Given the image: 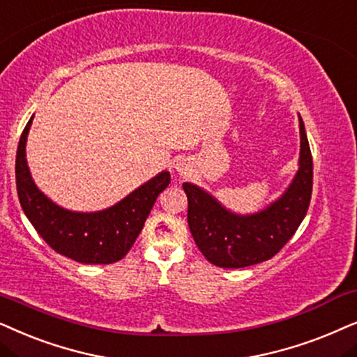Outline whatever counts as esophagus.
I'll return each instance as SVG.
<instances>
[{
  "instance_id": "obj_1",
  "label": "esophagus",
  "mask_w": 357,
  "mask_h": 357,
  "mask_svg": "<svg viewBox=\"0 0 357 357\" xmlns=\"http://www.w3.org/2000/svg\"><path fill=\"white\" fill-rule=\"evenodd\" d=\"M174 168H176V171H178V173L181 174V176H186V174L189 173V165H188V160H184V158L176 160Z\"/></svg>"
}]
</instances>
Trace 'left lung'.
Masks as SVG:
<instances>
[{
	"instance_id": "1",
	"label": "left lung",
	"mask_w": 357,
	"mask_h": 357,
	"mask_svg": "<svg viewBox=\"0 0 357 357\" xmlns=\"http://www.w3.org/2000/svg\"><path fill=\"white\" fill-rule=\"evenodd\" d=\"M301 155L291 184L269 206L253 213H235L197 184L184 183L188 223L197 248L218 268H246L268 261L292 238L308 211L313 161L305 126L298 116Z\"/></svg>"
}]
</instances>
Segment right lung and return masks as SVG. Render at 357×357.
<instances>
[{"label": "right lung", "instance_id": "obj_1", "mask_svg": "<svg viewBox=\"0 0 357 357\" xmlns=\"http://www.w3.org/2000/svg\"><path fill=\"white\" fill-rule=\"evenodd\" d=\"M32 119L27 122L16 155L19 202L32 227L56 253L83 264H111L129 253L156 197L171 181L161 171L114 206L96 212H75L59 206L37 188L26 158Z\"/></svg>", "mask_w": 357, "mask_h": 357}]
</instances>
